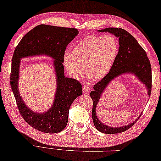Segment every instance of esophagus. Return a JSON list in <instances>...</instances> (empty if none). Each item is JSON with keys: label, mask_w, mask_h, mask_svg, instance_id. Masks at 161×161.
Instances as JSON below:
<instances>
[{"label": "esophagus", "mask_w": 161, "mask_h": 161, "mask_svg": "<svg viewBox=\"0 0 161 161\" xmlns=\"http://www.w3.org/2000/svg\"><path fill=\"white\" fill-rule=\"evenodd\" d=\"M83 91L84 94H88L90 92V88L87 86H83Z\"/></svg>", "instance_id": "esophagus-1"}]
</instances>
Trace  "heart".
Wrapping results in <instances>:
<instances>
[{"mask_svg":"<svg viewBox=\"0 0 161 161\" xmlns=\"http://www.w3.org/2000/svg\"><path fill=\"white\" fill-rule=\"evenodd\" d=\"M119 45L114 36H88L71 48L64 56V64L68 74L78 78L83 74L93 80L107 75L118 56Z\"/></svg>","mask_w":161,"mask_h":161,"instance_id":"1","label":"heart"}]
</instances>
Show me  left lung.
<instances>
[{
  "label": "left lung",
  "mask_w": 161,
  "mask_h": 161,
  "mask_svg": "<svg viewBox=\"0 0 161 161\" xmlns=\"http://www.w3.org/2000/svg\"><path fill=\"white\" fill-rule=\"evenodd\" d=\"M98 31L111 33L119 38V50L111 71L94 86V90L90 92V97L93 102L92 120L95 128L99 132L105 134H117L125 132L131 128L137 122L139 118L128 125L118 128L104 125L98 119L96 114L97 105L98 104L100 97L112 80L124 74H133L136 75V77L146 86L148 95L150 96L152 85L151 66L149 59L147 56V53L138 43L137 40L125 29L109 27L99 30Z\"/></svg>",
  "instance_id": "1"
}]
</instances>
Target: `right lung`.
Here are the masks:
<instances>
[{
  "label": "right lung",
  "instance_id": "obj_1",
  "mask_svg": "<svg viewBox=\"0 0 161 161\" xmlns=\"http://www.w3.org/2000/svg\"><path fill=\"white\" fill-rule=\"evenodd\" d=\"M78 33L76 29L40 24L24 36L14 51L10 74L11 89L21 116L29 125L41 132L53 134L62 131L68 122L71 105L83 94L79 81L65 77L62 64L66 46ZM42 54L55 59L57 89L52 107L45 113H36L27 107L20 97L18 80L20 59Z\"/></svg>",
  "mask_w": 161,
  "mask_h": 161
}]
</instances>
